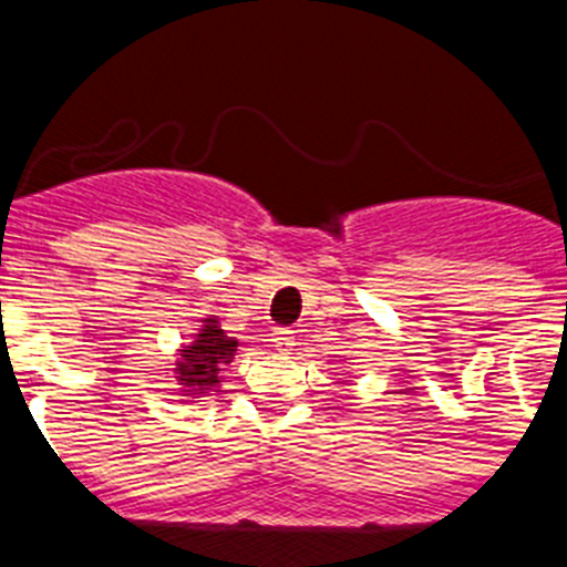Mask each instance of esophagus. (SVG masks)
<instances>
[{"mask_svg": "<svg viewBox=\"0 0 567 567\" xmlns=\"http://www.w3.org/2000/svg\"><path fill=\"white\" fill-rule=\"evenodd\" d=\"M272 343L278 352L289 354L295 349V329L292 327H278L272 329Z\"/></svg>", "mask_w": 567, "mask_h": 567, "instance_id": "1", "label": "esophagus"}]
</instances>
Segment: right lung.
Wrapping results in <instances>:
<instances>
[{"instance_id":"obj_1","label":"right lung","mask_w":567,"mask_h":567,"mask_svg":"<svg viewBox=\"0 0 567 567\" xmlns=\"http://www.w3.org/2000/svg\"><path fill=\"white\" fill-rule=\"evenodd\" d=\"M235 340L224 334L218 327V320L207 318L204 329L198 332L193 346L182 349V363H178V374L184 380V389L193 394H202L204 389H213L218 383V372L221 365L229 363L235 354Z\"/></svg>"}]
</instances>
